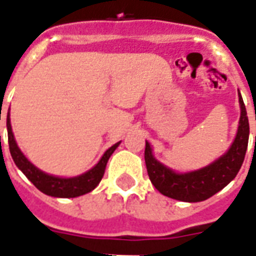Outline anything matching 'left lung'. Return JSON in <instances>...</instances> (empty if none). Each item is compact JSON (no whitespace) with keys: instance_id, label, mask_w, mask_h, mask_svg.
Returning a JSON list of instances; mask_svg holds the SVG:
<instances>
[{"instance_id":"left-lung-1","label":"left lung","mask_w":256,"mask_h":256,"mask_svg":"<svg viewBox=\"0 0 256 256\" xmlns=\"http://www.w3.org/2000/svg\"><path fill=\"white\" fill-rule=\"evenodd\" d=\"M238 102H240L242 114H240V122L233 144L225 155H222L220 159H216L211 164L200 170L184 172V174L172 172V168L156 160L155 156L152 155L150 142H145L144 158L146 172L150 176V182L154 184V186L162 194L188 203L203 202L206 198L214 196L220 189L225 188L236 177L244 162L248 146V136H250L247 111L240 92H238Z\"/></svg>"}]
</instances>
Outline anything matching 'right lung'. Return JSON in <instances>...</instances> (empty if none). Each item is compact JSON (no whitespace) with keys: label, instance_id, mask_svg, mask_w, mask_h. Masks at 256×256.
I'll return each mask as SVG.
<instances>
[{"label":"right lung","instance_id":"right-lung-1","mask_svg":"<svg viewBox=\"0 0 256 256\" xmlns=\"http://www.w3.org/2000/svg\"><path fill=\"white\" fill-rule=\"evenodd\" d=\"M6 128H8L9 150H10L14 164L19 167L31 182L36 185V189H40L42 193H45L48 196H53V198H76V196H82L84 193L92 192L100 184L101 178L106 172L108 159L111 158L114 150H116L118 145L120 144V142H116L115 145H112L110 150H106V154L102 155L100 162L82 176L72 178H60L41 172L22 154V150H19V146L14 141L9 114L6 116Z\"/></svg>","mask_w":256,"mask_h":256}]
</instances>
